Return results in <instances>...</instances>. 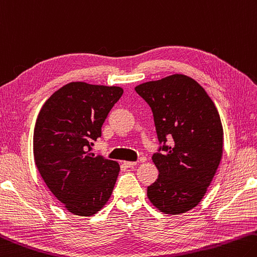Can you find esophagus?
<instances>
[{"mask_svg":"<svg viewBox=\"0 0 257 257\" xmlns=\"http://www.w3.org/2000/svg\"><path fill=\"white\" fill-rule=\"evenodd\" d=\"M123 165L125 167H134L135 165H137V162H128V161H125V162H123Z\"/></svg>","mask_w":257,"mask_h":257,"instance_id":"esophagus-1","label":"esophagus"}]
</instances>
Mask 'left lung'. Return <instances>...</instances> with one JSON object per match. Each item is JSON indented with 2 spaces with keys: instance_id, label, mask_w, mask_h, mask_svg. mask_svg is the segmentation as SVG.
I'll return each instance as SVG.
<instances>
[{
  "instance_id": "1",
  "label": "left lung",
  "mask_w": 257,
  "mask_h": 257,
  "mask_svg": "<svg viewBox=\"0 0 257 257\" xmlns=\"http://www.w3.org/2000/svg\"><path fill=\"white\" fill-rule=\"evenodd\" d=\"M135 90L152 108L162 144L152 157L160 174L147 188V197L161 212L184 213L201 201L220 164V115L204 88L183 74L139 84Z\"/></svg>"
}]
</instances>
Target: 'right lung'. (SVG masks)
I'll return each mask as SVG.
<instances>
[{
  "mask_svg": "<svg viewBox=\"0 0 257 257\" xmlns=\"http://www.w3.org/2000/svg\"><path fill=\"white\" fill-rule=\"evenodd\" d=\"M122 93L119 86L68 83L45 102L37 118V169L51 193L76 216H93L112 194L120 166L95 156L91 145Z\"/></svg>",
  "mask_w": 257,
  "mask_h": 257,
  "instance_id": "add662e5",
  "label": "right lung"
}]
</instances>
